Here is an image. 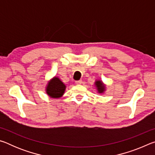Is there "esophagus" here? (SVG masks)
I'll use <instances>...</instances> for the list:
<instances>
[{
  "label": "esophagus",
  "mask_w": 155,
  "mask_h": 155,
  "mask_svg": "<svg viewBox=\"0 0 155 155\" xmlns=\"http://www.w3.org/2000/svg\"><path fill=\"white\" fill-rule=\"evenodd\" d=\"M76 84H77V85H80V84L82 83V80H79V81H75Z\"/></svg>",
  "instance_id": "1"
}]
</instances>
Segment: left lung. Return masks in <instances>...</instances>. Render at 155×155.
Segmentation results:
<instances>
[{
    "instance_id": "obj_1",
    "label": "left lung",
    "mask_w": 155,
    "mask_h": 155,
    "mask_svg": "<svg viewBox=\"0 0 155 155\" xmlns=\"http://www.w3.org/2000/svg\"><path fill=\"white\" fill-rule=\"evenodd\" d=\"M95 84L97 87V90H98V91L99 93L104 92V90H105V86L104 85V84L101 81H96Z\"/></svg>"
}]
</instances>
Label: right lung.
<instances>
[{
	"label": "right lung",
	"instance_id": "right-lung-1",
	"mask_svg": "<svg viewBox=\"0 0 155 155\" xmlns=\"http://www.w3.org/2000/svg\"><path fill=\"white\" fill-rule=\"evenodd\" d=\"M65 85L59 78L54 77L50 81L46 87V93L53 98H58L64 94Z\"/></svg>",
	"mask_w": 155,
	"mask_h": 155
}]
</instances>
